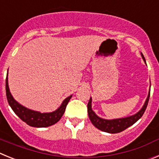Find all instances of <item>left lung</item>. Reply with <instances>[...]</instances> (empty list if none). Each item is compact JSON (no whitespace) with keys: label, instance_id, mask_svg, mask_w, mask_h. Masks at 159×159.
I'll return each instance as SVG.
<instances>
[{"label":"left lung","instance_id":"1","mask_svg":"<svg viewBox=\"0 0 159 159\" xmlns=\"http://www.w3.org/2000/svg\"><path fill=\"white\" fill-rule=\"evenodd\" d=\"M142 57L143 58L144 61H145V58H144V56L143 55V54ZM149 98L150 93L149 95H148V97H147V101H146L145 104H144L142 109L140 110L138 113H136L135 115L131 116L129 117H126V118L111 120H104V119L100 118V117H98L96 115L95 112L93 111L92 108H91L92 99L90 98L89 101L88 105H87L89 117V120H91L92 124L95 126L96 128H98V129L101 130V131H104V132L111 133V134L121 132V131H124L125 129L129 128L130 126L133 125V124H135V122H137V121L143 116V113L146 111V108H147L148 102H149Z\"/></svg>","mask_w":159,"mask_h":159}]
</instances>
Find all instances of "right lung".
<instances>
[{
	"mask_svg": "<svg viewBox=\"0 0 159 159\" xmlns=\"http://www.w3.org/2000/svg\"><path fill=\"white\" fill-rule=\"evenodd\" d=\"M5 83H6L5 84L6 97L10 107L24 122H25L31 127H35V128H46V127H49V126L56 124L65 112L67 104L72 97V96H70L66 98L62 102V105L56 111L50 112V113H40L38 111L28 109L13 99L12 96L10 93L9 89H8V74H7Z\"/></svg>",
	"mask_w": 159,
	"mask_h": 159,
	"instance_id": "1",
	"label": "right lung"
}]
</instances>
